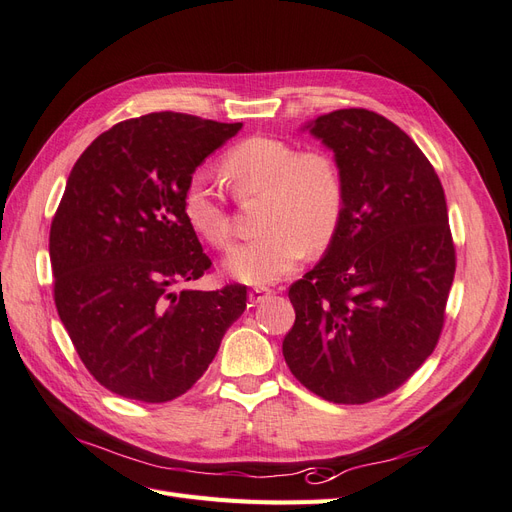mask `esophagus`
Here are the masks:
<instances>
[{"label":"esophagus","instance_id":"obj_1","mask_svg":"<svg viewBox=\"0 0 512 512\" xmlns=\"http://www.w3.org/2000/svg\"><path fill=\"white\" fill-rule=\"evenodd\" d=\"M271 294H273V290L267 288V286H254V288L250 290V294H247V297H250V303H252V305H258V303L265 301L267 297H271Z\"/></svg>","mask_w":512,"mask_h":512}]
</instances>
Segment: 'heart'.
I'll return each mask as SVG.
<instances>
[{
    "label": "heart",
    "mask_w": 512,
    "mask_h": 512,
    "mask_svg": "<svg viewBox=\"0 0 512 512\" xmlns=\"http://www.w3.org/2000/svg\"><path fill=\"white\" fill-rule=\"evenodd\" d=\"M237 198L265 194L260 237L230 252L224 267L245 284H273L299 267L305 252H322L344 222L346 185L337 162L320 149H299L275 136H252L220 162ZM183 215L215 250L232 245V220L220 194L203 173L188 179Z\"/></svg>",
    "instance_id": "b5f03b06"
}]
</instances>
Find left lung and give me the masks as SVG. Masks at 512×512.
Wrapping results in <instances>:
<instances>
[{
    "label": "left lung",
    "instance_id": "obj_1",
    "mask_svg": "<svg viewBox=\"0 0 512 512\" xmlns=\"http://www.w3.org/2000/svg\"><path fill=\"white\" fill-rule=\"evenodd\" d=\"M346 185L344 222L288 290L284 359L305 389L359 406L399 389L438 346L455 277L444 188L386 117L342 108L309 123Z\"/></svg>",
    "mask_w": 512,
    "mask_h": 512
}]
</instances>
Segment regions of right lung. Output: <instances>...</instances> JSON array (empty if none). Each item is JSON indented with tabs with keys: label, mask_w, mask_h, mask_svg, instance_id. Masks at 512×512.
<instances>
[{
	"label": "right lung",
	"mask_w": 512,
	"mask_h": 512,
	"mask_svg": "<svg viewBox=\"0 0 512 512\" xmlns=\"http://www.w3.org/2000/svg\"><path fill=\"white\" fill-rule=\"evenodd\" d=\"M243 123L183 113L119 121L76 160L51 222L57 314L104 389L145 404L190 391L247 288L175 290L211 269L183 190Z\"/></svg>",
	"instance_id": "1"
}]
</instances>
